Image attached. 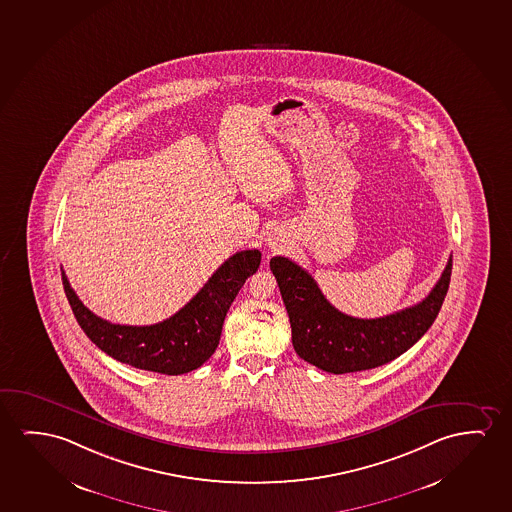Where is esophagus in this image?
Instances as JSON below:
<instances>
[{"label": "esophagus", "mask_w": 512, "mask_h": 512, "mask_svg": "<svg viewBox=\"0 0 512 512\" xmlns=\"http://www.w3.org/2000/svg\"><path fill=\"white\" fill-rule=\"evenodd\" d=\"M282 244H284V240H281L279 237L268 238V245H270V249H272V251H279V249H282Z\"/></svg>", "instance_id": "obj_1"}]
</instances>
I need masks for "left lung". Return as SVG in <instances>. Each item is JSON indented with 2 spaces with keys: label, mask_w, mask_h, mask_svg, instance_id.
Listing matches in <instances>:
<instances>
[{
  "label": "left lung",
  "mask_w": 512,
  "mask_h": 512,
  "mask_svg": "<svg viewBox=\"0 0 512 512\" xmlns=\"http://www.w3.org/2000/svg\"><path fill=\"white\" fill-rule=\"evenodd\" d=\"M449 256L439 282L423 302L389 316L360 319L335 309L316 281L296 263L270 260L288 310L296 354L330 374H349L381 367L418 342L439 314L451 281Z\"/></svg>",
  "instance_id": "left-lung-1"
}]
</instances>
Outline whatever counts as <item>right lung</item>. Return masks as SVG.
I'll use <instances>...</instances> for the list:
<instances>
[{
  "instance_id": "right-lung-1",
  "label": "right lung",
  "mask_w": 512,
  "mask_h": 512,
  "mask_svg": "<svg viewBox=\"0 0 512 512\" xmlns=\"http://www.w3.org/2000/svg\"><path fill=\"white\" fill-rule=\"evenodd\" d=\"M258 249L240 251L224 261L191 302L161 323L128 326L108 323L75 295L61 272L66 298L80 328L93 344L114 360L158 374H188L202 367L216 351L224 317L247 277L260 268Z\"/></svg>"
}]
</instances>
